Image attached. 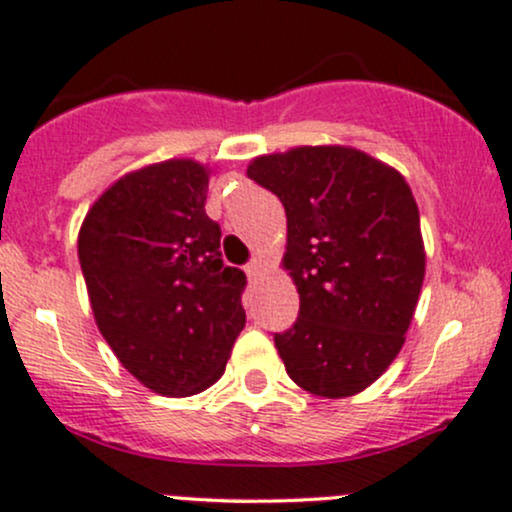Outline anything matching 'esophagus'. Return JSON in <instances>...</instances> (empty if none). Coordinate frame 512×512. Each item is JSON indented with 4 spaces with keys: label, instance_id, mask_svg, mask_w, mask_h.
Instances as JSON below:
<instances>
[{
    "label": "esophagus",
    "instance_id": "1",
    "mask_svg": "<svg viewBox=\"0 0 512 512\" xmlns=\"http://www.w3.org/2000/svg\"><path fill=\"white\" fill-rule=\"evenodd\" d=\"M263 268H266V261H263V258H254V261H251L249 266H246V276L256 278L258 273L263 271Z\"/></svg>",
    "mask_w": 512,
    "mask_h": 512
}]
</instances>
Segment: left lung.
Listing matches in <instances>:
<instances>
[{
	"instance_id": "1",
	"label": "left lung",
	"mask_w": 512,
	"mask_h": 512,
	"mask_svg": "<svg viewBox=\"0 0 512 512\" xmlns=\"http://www.w3.org/2000/svg\"><path fill=\"white\" fill-rule=\"evenodd\" d=\"M246 175L283 202V271L300 317L276 334L285 371L320 398L371 386L405 344L422 280L420 212L403 175L351 146L256 156Z\"/></svg>"
}]
</instances>
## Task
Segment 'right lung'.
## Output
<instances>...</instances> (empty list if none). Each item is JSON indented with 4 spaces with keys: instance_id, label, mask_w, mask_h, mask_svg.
<instances>
[{
    "instance_id": "add662e5",
    "label": "right lung",
    "mask_w": 512,
    "mask_h": 512,
    "mask_svg": "<svg viewBox=\"0 0 512 512\" xmlns=\"http://www.w3.org/2000/svg\"><path fill=\"white\" fill-rule=\"evenodd\" d=\"M210 175L192 158L131 170L78 234L97 329L126 371L166 398L214 386L246 324V276L222 263V229L205 212Z\"/></svg>"
}]
</instances>
